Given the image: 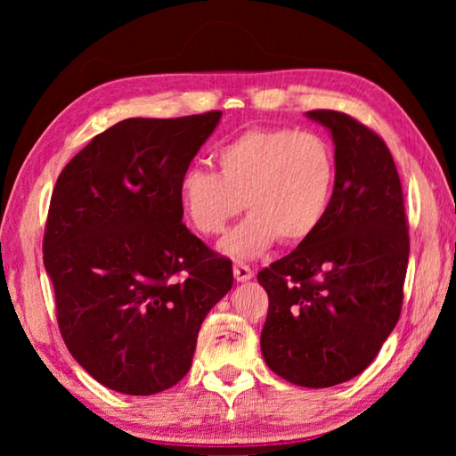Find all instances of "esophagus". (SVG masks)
Masks as SVG:
<instances>
[{
    "instance_id": "1",
    "label": "esophagus",
    "mask_w": 456,
    "mask_h": 456,
    "mask_svg": "<svg viewBox=\"0 0 456 456\" xmlns=\"http://www.w3.org/2000/svg\"><path fill=\"white\" fill-rule=\"evenodd\" d=\"M233 275H235L237 281H247V280H251V277H253V272H251L249 265L239 261V264L233 265Z\"/></svg>"
}]
</instances>
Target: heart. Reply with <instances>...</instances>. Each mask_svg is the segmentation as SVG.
<instances>
[{
	"label": "heart",
	"mask_w": 456,
	"mask_h": 456,
	"mask_svg": "<svg viewBox=\"0 0 456 456\" xmlns=\"http://www.w3.org/2000/svg\"><path fill=\"white\" fill-rule=\"evenodd\" d=\"M217 173L191 167L179 179L184 215L200 235L225 233L239 213L247 219L225 249L253 257L277 239L304 243L326 221L336 183L331 146L296 128H247L213 152Z\"/></svg>",
	"instance_id": "b5f03b06"
}]
</instances>
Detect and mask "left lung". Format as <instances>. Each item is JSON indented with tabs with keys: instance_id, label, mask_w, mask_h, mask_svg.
<instances>
[{
	"instance_id": "left-lung-1",
	"label": "left lung",
	"mask_w": 456,
	"mask_h": 456,
	"mask_svg": "<svg viewBox=\"0 0 456 456\" xmlns=\"http://www.w3.org/2000/svg\"><path fill=\"white\" fill-rule=\"evenodd\" d=\"M307 117L334 138V195L315 235L257 273L269 297L261 354L283 380L328 388L364 372L395 330L411 239L382 138L344 112Z\"/></svg>"
}]
</instances>
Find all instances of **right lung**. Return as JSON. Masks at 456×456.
<instances>
[{"label":"right lung","instance_id":"obj_1","mask_svg":"<svg viewBox=\"0 0 456 456\" xmlns=\"http://www.w3.org/2000/svg\"><path fill=\"white\" fill-rule=\"evenodd\" d=\"M221 118H126L64 167L44 231L60 334L106 388L149 396L189 372L231 259L184 227L179 179Z\"/></svg>","mask_w":456,"mask_h":456}]
</instances>
